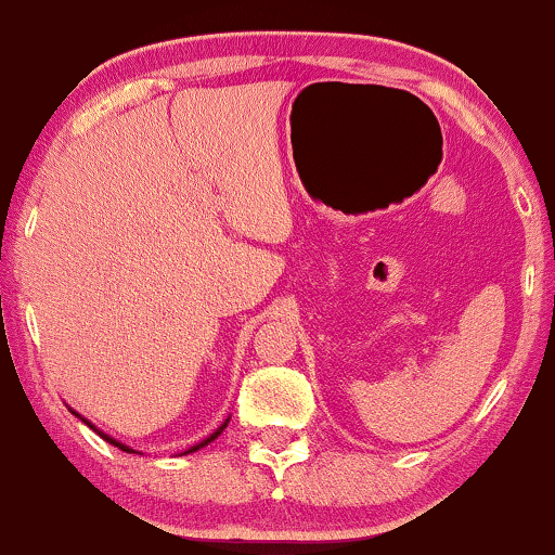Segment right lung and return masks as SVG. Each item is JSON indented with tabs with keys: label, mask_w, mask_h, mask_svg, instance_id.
Returning a JSON list of instances; mask_svg holds the SVG:
<instances>
[{
	"label": "right lung",
	"mask_w": 555,
	"mask_h": 555,
	"mask_svg": "<svg viewBox=\"0 0 555 555\" xmlns=\"http://www.w3.org/2000/svg\"><path fill=\"white\" fill-rule=\"evenodd\" d=\"M72 412H74V410H72ZM74 415H76V417H81V415H79V412H74ZM81 420H83V417H81ZM83 423H87V425L91 427V430H96V427H94V425H91V423H89V420H83ZM225 427H228V420H225V423H222L220 427H217V430H215L212 435H209V438H207V440H202V443H196V446H192V448H189V451H186V453H194V451H199V448H205L207 443H212V440H215V438H217V435H220L222 430H225ZM96 433H100V435H102V438H104V440H107V443H112V446H117V448H120V451L135 453V451H132V448H130V446H125V443H120V440L109 438V435H107V433H102V430H96Z\"/></svg>",
	"instance_id": "add662e5"
}]
</instances>
